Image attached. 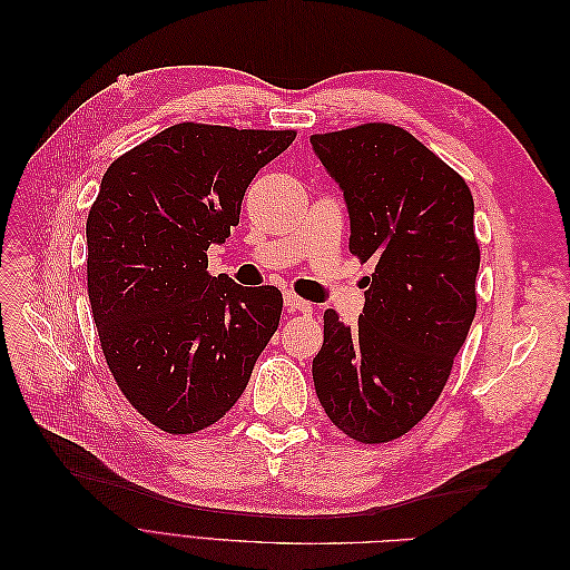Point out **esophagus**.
I'll return each mask as SVG.
<instances>
[{"label":"esophagus","mask_w":570,"mask_h":570,"mask_svg":"<svg viewBox=\"0 0 570 570\" xmlns=\"http://www.w3.org/2000/svg\"><path fill=\"white\" fill-rule=\"evenodd\" d=\"M285 306H287V312H299V314H312L314 312V304L312 302H306V299H302V297H297L295 292H285Z\"/></svg>","instance_id":"esophagus-1"}]
</instances>
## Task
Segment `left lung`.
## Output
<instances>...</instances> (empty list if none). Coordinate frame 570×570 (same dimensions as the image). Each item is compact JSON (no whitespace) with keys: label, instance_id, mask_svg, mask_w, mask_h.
Listing matches in <instances>:
<instances>
[{"label":"left lung","instance_id":"obj_1","mask_svg":"<svg viewBox=\"0 0 570 570\" xmlns=\"http://www.w3.org/2000/svg\"><path fill=\"white\" fill-rule=\"evenodd\" d=\"M350 212V252L375 262L354 327L327 308L318 402L344 435L402 438L433 409L475 316L480 249L465 180L390 124L312 135Z\"/></svg>","mask_w":570,"mask_h":570}]
</instances>
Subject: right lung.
Wrapping results in <instances>:
<instances>
[{
  "label": "right lung",
  "instance_id": "1",
  "mask_svg": "<svg viewBox=\"0 0 570 570\" xmlns=\"http://www.w3.org/2000/svg\"><path fill=\"white\" fill-rule=\"evenodd\" d=\"M295 130L178 124L116 159L88 216V295L126 400L174 435L226 416L278 331V287L209 275L249 183Z\"/></svg>",
  "mask_w": 570,
  "mask_h": 570
}]
</instances>
